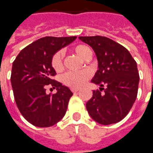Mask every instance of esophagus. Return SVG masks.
<instances>
[{
	"label": "esophagus",
	"instance_id": "34e87169",
	"mask_svg": "<svg viewBox=\"0 0 153 153\" xmlns=\"http://www.w3.org/2000/svg\"><path fill=\"white\" fill-rule=\"evenodd\" d=\"M71 90H72V92H73V93H76V92H78V91H79V88H71Z\"/></svg>",
	"mask_w": 153,
	"mask_h": 153
}]
</instances>
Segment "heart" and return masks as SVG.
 Returning a JSON list of instances; mask_svg holds the SVG:
<instances>
[{"instance_id": "heart-1", "label": "heart", "mask_w": 153, "mask_h": 153, "mask_svg": "<svg viewBox=\"0 0 153 153\" xmlns=\"http://www.w3.org/2000/svg\"><path fill=\"white\" fill-rule=\"evenodd\" d=\"M73 50L76 54L82 60H88L91 58L92 51L90 48L84 45H79L74 47ZM63 58L64 54L61 51H58L54 54L52 59V66L56 72L63 70ZM90 73L88 71H80L76 73H67L63 76V81L66 85L71 88H80L85 84L90 78Z\"/></svg>"}]
</instances>
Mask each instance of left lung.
Masks as SVG:
<instances>
[{
  "mask_svg": "<svg viewBox=\"0 0 153 153\" xmlns=\"http://www.w3.org/2000/svg\"><path fill=\"white\" fill-rule=\"evenodd\" d=\"M94 51L98 70L91 82L105 86V93L93 90L86 108L93 120L108 125L120 121L129 112L137 99L139 73L137 62L128 49L105 36H80Z\"/></svg>",
  "mask_w": 153,
  "mask_h": 153,
  "instance_id": "8db88e82",
  "label": "left lung"
}]
</instances>
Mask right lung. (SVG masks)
<instances>
[{"label":"right lung","mask_w":153,"mask_h":153,"mask_svg":"<svg viewBox=\"0 0 153 153\" xmlns=\"http://www.w3.org/2000/svg\"><path fill=\"white\" fill-rule=\"evenodd\" d=\"M76 36H45L22 49L13 63L11 85L19 111L30 124L50 127L62 119L73 93L52 79L56 74L52 59L56 52L75 41ZM51 84L57 93L47 94Z\"/></svg>","instance_id":"add662e5"}]
</instances>
